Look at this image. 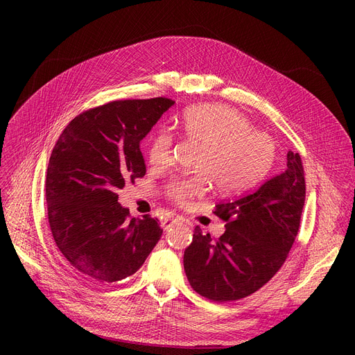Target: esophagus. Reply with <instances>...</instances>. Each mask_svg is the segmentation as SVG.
Masks as SVG:
<instances>
[{"label": "esophagus", "mask_w": 355, "mask_h": 355, "mask_svg": "<svg viewBox=\"0 0 355 355\" xmlns=\"http://www.w3.org/2000/svg\"><path fill=\"white\" fill-rule=\"evenodd\" d=\"M177 223H178V220L177 218H165L164 221H162V229L164 230H168V229H170V227H173L174 225H177Z\"/></svg>", "instance_id": "esophagus-1"}]
</instances>
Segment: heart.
<instances>
[{
    "label": "heart",
    "mask_w": 355,
    "mask_h": 355,
    "mask_svg": "<svg viewBox=\"0 0 355 355\" xmlns=\"http://www.w3.org/2000/svg\"><path fill=\"white\" fill-rule=\"evenodd\" d=\"M180 126L185 137L204 146L197 166L201 175L178 178L168 185V197L180 206L201 197L209 181L221 194L245 193L269 173L276 158L275 141L253 130L248 118L225 105L193 106L181 115ZM171 149L170 130H155L148 145L149 162L155 166L166 165L171 159Z\"/></svg>",
    "instance_id": "heart-1"
}]
</instances>
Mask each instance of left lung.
<instances>
[{
  "instance_id": "obj_1",
  "label": "left lung",
  "mask_w": 355,
  "mask_h": 355,
  "mask_svg": "<svg viewBox=\"0 0 355 355\" xmlns=\"http://www.w3.org/2000/svg\"><path fill=\"white\" fill-rule=\"evenodd\" d=\"M286 170L257 190L216 206L226 221L217 241L197 226L184 252L193 289L216 302L237 301L268 284L281 269L300 230L305 204L301 157L289 151Z\"/></svg>"
}]
</instances>
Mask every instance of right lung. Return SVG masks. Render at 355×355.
<instances>
[{
    "label": "right lung",
    "mask_w": 355,
    "mask_h": 355,
    "mask_svg": "<svg viewBox=\"0 0 355 355\" xmlns=\"http://www.w3.org/2000/svg\"><path fill=\"white\" fill-rule=\"evenodd\" d=\"M175 102L115 101L83 112L63 130L47 166L53 239L70 268L99 285L134 275L162 234L158 218H130L125 181L146 173L139 144Z\"/></svg>",
    "instance_id": "add662e5"
}]
</instances>
